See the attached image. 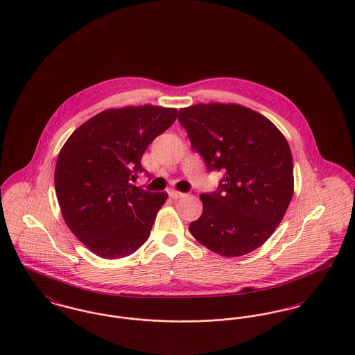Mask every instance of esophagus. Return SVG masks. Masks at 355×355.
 <instances>
[{
  "label": "esophagus",
  "mask_w": 355,
  "mask_h": 355,
  "mask_svg": "<svg viewBox=\"0 0 355 355\" xmlns=\"http://www.w3.org/2000/svg\"><path fill=\"white\" fill-rule=\"evenodd\" d=\"M168 196L171 197L173 200H178V198L185 196V193L178 192V191H175V189H171V191L168 192Z\"/></svg>",
  "instance_id": "esophagus-1"
}]
</instances>
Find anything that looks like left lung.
Returning <instances> with one entry per match:
<instances>
[{
    "label": "left lung",
    "instance_id": "1",
    "mask_svg": "<svg viewBox=\"0 0 355 355\" xmlns=\"http://www.w3.org/2000/svg\"><path fill=\"white\" fill-rule=\"evenodd\" d=\"M178 121L208 171L223 173L215 192L200 195L202 214L189 232L220 256L250 253L272 236L293 197L287 140L270 119L232 103L185 107Z\"/></svg>",
    "mask_w": 355,
    "mask_h": 355
}]
</instances>
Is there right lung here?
<instances>
[{
    "label": "right lung",
    "instance_id": "add662e5",
    "mask_svg": "<svg viewBox=\"0 0 355 355\" xmlns=\"http://www.w3.org/2000/svg\"><path fill=\"white\" fill-rule=\"evenodd\" d=\"M177 113L151 105L105 110L61 148L54 173L60 208L71 232L96 256L125 257L148 239L167 193L132 181L147 173L141 157Z\"/></svg>",
    "mask_w": 355,
    "mask_h": 355
}]
</instances>
